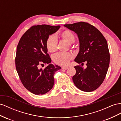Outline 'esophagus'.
<instances>
[{
	"label": "esophagus",
	"instance_id": "obj_1",
	"mask_svg": "<svg viewBox=\"0 0 121 121\" xmlns=\"http://www.w3.org/2000/svg\"><path fill=\"white\" fill-rule=\"evenodd\" d=\"M68 68V67H66V66H63V67H62V69L66 70V69H67Z\"/></svg>",
	"mask_w": 121,
	"mask_h": 121
}]
</instances>
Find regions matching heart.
<instances>
[{"label":"heart","instance_id":"obj_1","mask_svg":"<svg viewBox=\"0 0 121 121\" xmlns=\"http://www.w3.org/2000/svg\"><path fill=\"white\" fill-rule=\"evenodd\" d=\"M60 36L63 40L68 44L73 43L75 39L74 34L71 31L65 30L62 32ZM57 40L54 36H50L46 41V47L48 52L51 53L54 52L57 49ZM72 58V55L68 53H58L53 56L54 62L58 65H66Z\"/></svg>","mask_w":121,"mask_h":121}]
</instances>
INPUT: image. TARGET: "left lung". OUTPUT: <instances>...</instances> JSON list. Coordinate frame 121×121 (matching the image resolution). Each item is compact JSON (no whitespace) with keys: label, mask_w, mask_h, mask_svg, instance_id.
<instances>
[{"label":"left lung","mask_w":121,"mask_h":121,"mask_svg":"<svg viewBox=\"0 0 121 121\" xmlns=\"http://www.w3.org/2000/svg\"><path fill=\"white\" fill-rule=\"evenodd\" d=\"M64 26L77 33L78 38L80 51L74 61L79 64L87 63L85 69L78 65L74 66V84L82 91H94L102 84L109 67L107 41L97 28L88 23L80 22Z\"/></svg>","instance_id":"left-lung-1"}]
</instances>
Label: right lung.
Listing matches in <instances>:
<instances>
[{"instance_id": "obj_1", "label": "right lung", "mask_w": 121, "mask_h": 121, "mask_svg": "<svg viewBox=\"0 0 121 121\" xmlns=\"http://www.w3.org/2000/svg\"><path fill=\"white\" fill-rule=\"evenodd\" d=\"M60 26H33L21 38L17 48L15 59L17 71L22 83L29 91L43 95L52 89L55 72L61 67L51 64L47 53L46 41L50 35L56 32ZM49 64L44 69L40 65Z\"/></svg>"}]
</instances>
